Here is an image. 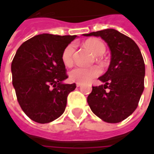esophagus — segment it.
Wrapping results in <instances>:
<instances>
[{"label":"esophagus","instance_id":"1","mask_svg":"<svg viewBox=\"0 0 154 154\" xmlns=\"http://www.w3.org/2000/svg\"><path fill=\"white\" fill-rule=\"evenodd\" d=\"M76 85H77V87H81V85H82V84L79 83V82H77V83L76 84Z\"/></svg>","mask_w":154,"mask_h":154}]
</instances>
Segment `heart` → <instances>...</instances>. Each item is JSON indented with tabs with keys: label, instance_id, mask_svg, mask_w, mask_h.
Returning <instances> with one entry per match:
<instances>
[{
	"label": "heart",
	"instance_id": "obj_1",
	"mask_svg": "<svg viewBox=\"0 0 154 154\" xmlns=\"http://www.w3.org/2000/svg\"><path fill=\"white\" fill-rule=\"evenodd\" d=\"M86 47L89 48L95 55L101 56L106 52V45L103 42L97 38L89 39L86 42ZM76 50V44L72 43L64 48L62 54V60L66 66H71L73 63L74 53ZM101 73V69L98 66L90 67H74L69 72L71 81L75 82H87L98 77Z\"/></svg>",
	"mask_w": 154,
	"mask_h": 154
}]
</instances>
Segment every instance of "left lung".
Listing matches in <instances>:
<instances>
[{
	"mask_svg": "<svg viewBox=\"0 0 154 154\" xmlns=\"http://www.w3.org/2000/svg\"><path fill=\"white\" fill-rule=\"evenodd\" d=\"M83 35L100 36L111 54L108 70L99 77L105 84L92 87L88 105L104 121L121 122L136 110L144 89L145 66L140 49L132 38L114 29Z\"/></svg>",
	"mask_w": 154,
	"mask_h": 154,
	"instance_id": "8db88e82",
	"label": "left lung"
}]
</instances>
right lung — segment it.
Here are the masks:
<instances>
[{
	"instance_id": "add662e5",
	"label": "right lung",
	"mask_w": 154,
	"mask_h": 154,
	"mask_svg": "<svg viewBox=\"0 0 154 154\" xmlns=\"http://www.w3.org/2000/svg\"><path fill=\"white\" fill-rule=\"evenodd\" d=\"M76 35L42 34L24 42L11 63L12 84L20 106L29 119L46 124L63 115L76 84H63L68 76L62 60Z\"/></svg>"
}]
</instances>
